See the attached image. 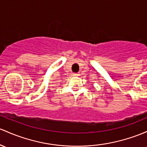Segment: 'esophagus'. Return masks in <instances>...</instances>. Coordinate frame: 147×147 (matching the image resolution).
<instances>
[{"instance_id":"1","label":"esophagus","mask_w":147,"mask_h":147,"mask_svg":"<svg viewBox=\"0 0 147 147\" xmlns=\"http://www.w3.org/2000/svg\"><path fill=\"white\" fill-rule=\"evenodd\" d=\"M72 75L75 77H77V76H79V74L78 73H73L72 74Z\"/></svg>"}]
</instances>
